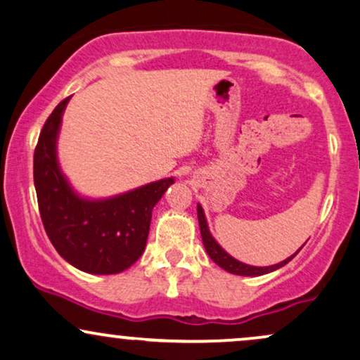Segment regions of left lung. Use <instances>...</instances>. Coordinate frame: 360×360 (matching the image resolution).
I'll use <instances>...</instances> for the list:
<instances>
[{
    "label": "left lung",
    "instance_id": "obj_1",
    "mask_svg": "<svg viewBox=\"0 0 360 360\" xmlns=\"http://www.w3.org/2000/svg\"><path fill=\"white\" fill-rule=\"evenodd\" d=\"M197 214H198V224H200V233H202V240H203V245H205V250L207 254L210 255V259L215 262L217 265H220L221 269L227 270L230 274H235V275H247V277H257V275H264V274H269L272 272V270H277L283 267V265L288 264L292 259H294L295 254L292 257H288L287 260L281 262V264H275L272 267H252V265H247V264H242V262L235 260L233 257H230L227 252L221 248L219 243L214 240V237H212L210 232H208V227H207V220H205V215H203V210L200 205H197Z\"/></svg>",
    "mask_w": 360,
    "mask_h": 360
}]
</instances>
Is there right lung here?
<instances>
[{"label": "right lung", "instance_id": "right-lung-1", "mask_svg": "<svg viewBox=\"0 0 360 360\" xmlns=\"http://www.w3.org/2000/svg\"><path fill=\"white\" fill-rule=\"evenodd\" d=\"M68 100L60 101L44 122L34 148L33 179L43 227L58 254L73 267L88 274H120L143 254L152 210L173 179L108 200L79 198L56 163V135Z\"/></svg>", "mask_w": 360, "mask_h": 360}]
</instances>
